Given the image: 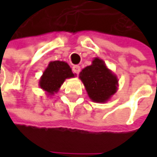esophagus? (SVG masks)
Here are the masks:
<instances>
[{"mask_svg": "<svg viewBox=\"0 0 157 157\" xmlns=\"http://www.w3.org/2000/svg\"><path fill=\"white\" fill-rule=\"evenodd\" d=\"M80 71H81V68H80L79 65H74V66H73V72H74V73L79 74Z\"/></svg>", "mask_w": 157, "mask_h": 157, "instance_id": "esophagus-1", "label": "esophagus"}]
</instances>
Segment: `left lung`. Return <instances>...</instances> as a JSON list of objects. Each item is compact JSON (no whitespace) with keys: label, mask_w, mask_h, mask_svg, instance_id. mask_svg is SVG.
Instances as JSON below:
<instances>
[{"label":"left lung","mask_w":157,"mask_h":157,"mask_svg":"<svg viewBox=\"0 0 157 157\" xmlns=\"http://www.w3.org/2000/svg\"><path fill=\"white\" fill-rule=\"evenodd\" d=\"M79 78L82 82L89 98L95 103H106L117 92L118 78L99 57L82 70Z\"/></svg>","instance_id":"left-lung-1"}]
</instances>
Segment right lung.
<instances>
[{"instance_id":"right-lung-1","label":"right lung","mask_w":157,"mask_h":157,"mask_svg":"<svg viewBox=\"0 0 157 157\" xmlns=\"http://www.w3.org/2000/svg\"><path fill=\"white\" fill-rule=\"evenodd\" d=\"M75 75L72 72L69 64L63 61L50 62L43 75L39 80V86L48 95L57 93L66 79L73 78Z\"/></svg>"}]
</instances>
